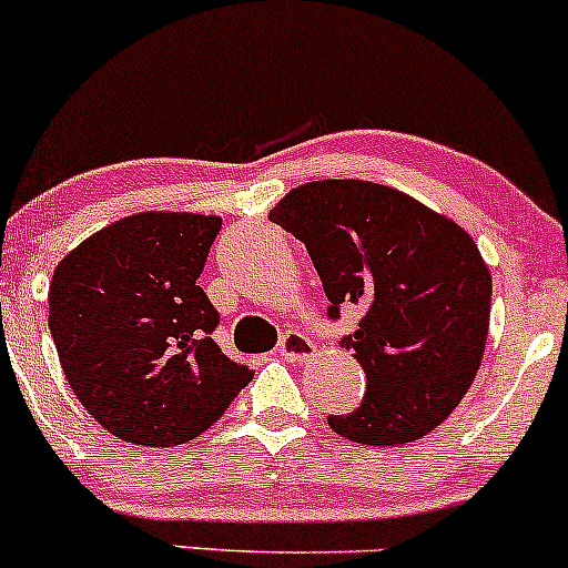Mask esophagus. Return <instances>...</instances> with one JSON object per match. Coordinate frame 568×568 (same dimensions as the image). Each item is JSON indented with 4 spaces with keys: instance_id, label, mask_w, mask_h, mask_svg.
Segmentation results:
<instances>
[{
    "instance_id": "1",
    "label": "esophagus",
    "mask_w": 568,
    "mask_h": 568,
    "mask_svg": "<svg viewBox=\"0 0 568 568\" xmlns=\"http://www.w3.org/2000/svg\"><path fill=\"white\" fill-rule=\"evenodd\" d=\"M312 349H315V344L310 342V336L298 334V331H285V336L277 344V352L288 357V361H304V357L312 355Z\"/></svg>"
}]
</instances>
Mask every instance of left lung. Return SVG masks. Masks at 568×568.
<instances>
[{"label":"left lung","mask_w":568,"mask_h":568,"mask_svg":"<svg viewBox=\"0 0 568 568\" xmlns=\"http://www.w3.org/2000/svg\"><path fill=\"white\" fill-rule=\"evenodd\" d=\"M270 219L302 240L328 317L361 312L342 347L366 371V395L328 416L342 438L366 446L419 440L459 406L484 357L491 275L478 245L452 219L371 181H312Z\"/></svg>","instance_id":"obj_1"}]
</instances>
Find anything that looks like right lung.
<instances>
[{"mask_svg": "<svg viewBox=\"0 0 568 568\" xmlns=\"http://www.w3.org/2000/svg\"><path fill=\"white\" fill-rule=\"evenodd\" d=\"M216 216L139 213L55 266L50 334L90 416L135 446H179L224 416L253 379L213 342L219 310L197 280Z\"/></svg>", "mask_w": 568, "mask_h": 568, "instance_id": "right-lung-1", "label": "right lung"}]
</instances>
